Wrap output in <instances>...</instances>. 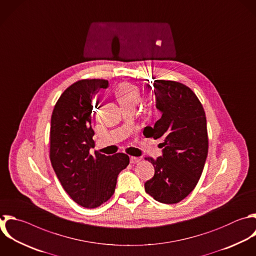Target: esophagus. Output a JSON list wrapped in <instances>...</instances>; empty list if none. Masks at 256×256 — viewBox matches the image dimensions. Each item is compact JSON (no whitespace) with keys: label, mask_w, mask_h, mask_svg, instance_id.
Segmentation results:
<instances>
[{"label":"esophagus","mask_w":256,"mask_h":256,"mask_svg":"<svg viewBox=\"0 0 256 256\" xmlns=\"http://www.w3.org/2000/svg\"><path fill=\"white\" fill-rule=\"evenodd\" d=\"M140 161V158H138V157H131L130 158V163L131 164H136V163H138Z\"/></svg>","instance_id":"34e87169"}]
</instances>
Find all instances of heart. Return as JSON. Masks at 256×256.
<instances>
[{
  "instance_id": "1",
  "label": "heart",
  "mask_w": 256,
  "mask_h": 256,
  "mask_svg": "<svg viewBox=\"0 0 256 256\" xmlns=\"http://www.w3.org/2000/svg\"><path fill=\"white\" fill-rule=\"evenodd\" d=\"M120 105L124 107L136 106L140 100V89L131 83H122L120 84L114 92Z\"/></svg>"
}]
</instances>
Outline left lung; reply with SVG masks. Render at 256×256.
<instances>
[{"label":"left lung","mask_w":256,"mask_h":256,"mask_svg":"<svg viewBox=\"0 0 256 256\" xmlns=\"http://www.w3.org/2000/svg\"><path fill=\"white\" fill-rule=\"evenodd\" d=\"M152 83V82H151ZM156 108L161 118L143 134L163 139L162 155L145 158L154 166V176L145 182V191L156 201L174 204L195 188L208 153V136L204 109L187 86L165 80L153 83Z\"/></svg>","instance_id":"8db88e82"}]
</instances>
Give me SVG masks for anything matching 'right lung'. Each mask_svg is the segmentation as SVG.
Masks as SVG:
<instances>
[{"instance_id":"right-lung-1","label":"right lung","mask_w":256,"mask_h":256,"mask_svg":"<svg viewBox=\"0 0 256 256\" xmlns=\"http://www.w3.org/2000/svg\"><path fill=\"white\" fill-rule=\"evenodd\" d=\"M107 80H80L67 88L57 101L50 131V159L65 191L79 205L95 208L113 195L118 174L129 164V156H106L95 152L92 129L93 98Z\"/></svg>"}]
</instances>
